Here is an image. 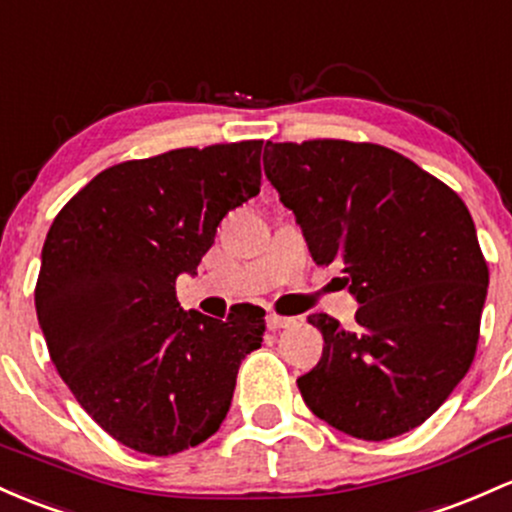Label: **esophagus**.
<instances>
[{
  "instance_id": "34e87169",
  "label": "esophagus",
  "mask_w": 512,
  "mask_h": 512,
  "mask_svg": "<svg viewBox=\"0 0 512 512\" xmlns=\"http://www.w3.org/2000/svg\"><path fill=\"white\" fill-rule=\"evenodd\" d=\"M294 323H296L294 318L279 316V313H269V316H267V328L269 330H282V328H289V325H294Z\"/></svg>"
}]
</instances>
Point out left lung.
Masks as SVG:
<instances>
[{"label":"left lung","mask_w":512,"mask_h":512,"mask_svg":"<svg viewBox=\"0 0 512 512\" xmlns=\"http://www.w3.org/2000/svg\"><path fill=\"white\" fill-rule=\"evenodd\" d=\"M265 174L294 211L316 265L340 262L357 328L328 313L323 357L296 379L313 415L381 442L418 428L469 372L488 265L454 189L376 143H267Z\"/></svg>","instance_id":"obj_1"}]
</instances>
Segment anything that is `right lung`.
<instances>
[{
    "label": "right lung",
    "instance_id": "1",
    "mask_svg": "<svg viewBox=\"0 0 512 512\" xmlns=\"http://www.w3.org/2000/svg\"><path fill=\"white\" fill-rule=\"evenodd\" d=\"M262 140L126 160L72 196L43 243L36 313L77 403L121 445L153 457L221 428L265 311L226 320L182 311L177 277L196 274L235 206L260 194Z\"/></svg>",
    "mask_w": 512,
    "mask_h": 512
}]
</instances>
